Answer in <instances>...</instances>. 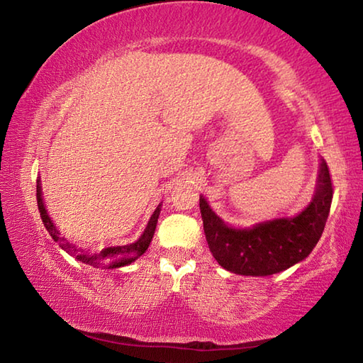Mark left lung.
I'll list each match as a JSON object with an SVG mask.
<instances>
[{"mask_svg": "<svg viewBox=\"0 0 363 363\" xmlns=\"http://www.w3.org/2000/svg\"><path fill=\"white\" fill-rule=\"evenodd\" d=\"M333 184L327 163H320L314 199L294 218H279L250 229H233L214 214L203 196L200 213L208 247L220 266L238 275L266 277L286 270L311 255L327 223Z\"/></svg>", "mask_w": 363, "mask_h": 363, "instance_id": "1", "label": "left lung"}]
</instances>
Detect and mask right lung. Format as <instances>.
<instances>
[{"label":"right lung","instance_id":"obj_1","mask_svg":"<svg viewBox=\"0 0 363 363\" xmlns=\"http://www.w3.org/2000/svg\"><path fill=\"white\" fill-rule=\"evenodd\" d=\"M36 200H38L40 216L43 219V224H45L46 230L51 233L54 242L59 243L60 248L67 251V253L75 257V259H78L79 262L89 264V266H93V267H108V269L128 266V264L134 262L139 256H143L145 253V250L149 248V245H150L152 238H153V233H155L157 220H158V216H160V206H162V205H158L157 210L153 211L149 224H147L144 233L140 235L138 242L130 243V245H121V247H108V248H104L101 253L91 255V253H88V251H84L82 248H77L75 245L69 243L64 237L59 235V230L56 229V225L52 224L51 218L48 216L45 203H43L40 181H38V184H36Z\"/></svg>","mask_w":363,"mask_h":363}]
</instances>
